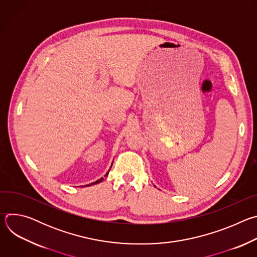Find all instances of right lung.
I'll use <instances>...</instances> for the list:
<instances>
[{"instance_id":"right-lung-1","label":"right lung","mask_w":257,"mask_h":257,"mask_svg":"<svg viewBox=\"0 0 257 257\" xmlns=\"http://www.w3.org/2000/svg\"><path fill=\"white\" fill-rule=\"evenodd\" d=\"M112 165H113V164H112ZM111 168H112V166H111ZM109 170H111V169H109ZM108 172H109V171H108ZM108 172H107V173H106V174H105V175H104V177H105V176H107V174H108ZM102 180H103V178H100V179H99V180H97V181H95V182H93V183H91V184H88V185H86V186H90V185H94V184H97V183H100V182H101V181H102Z\"/></svg>"}]
</instances>
